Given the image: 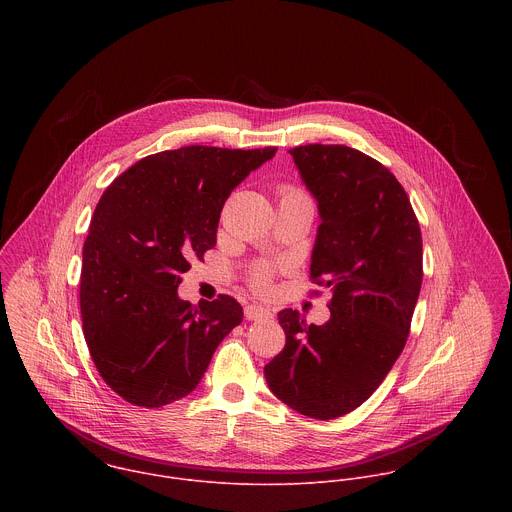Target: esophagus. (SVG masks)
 I'll list each match as a JSON object with an SVG mask.
<instances>
[{
	"instance_id": "obj_1",
	"label": "esophagus",
	"mask_w": 512,
	"mask_h": 512,
	"mask_svg": "<svg viewBox=\"0 0 512 512\" xmlns=\"http://www.w3.org/2000/svg\"><path fill=\"white\" fill-rule=\"evenodd\" d=\"M244 315H246L248 321H260V319H268L272 313H270V309H266L258 303H250V305H246Z\"/></svg>"
}]
</instances>
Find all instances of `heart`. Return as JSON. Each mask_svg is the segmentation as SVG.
<instances>
[{
    "mask_svg": "<svg viewBox=\"0 0 512 512\" xmlns=\"http://www.w3.org/2000/svg\"><path fill=\"white\" fill-rule=\"evenodd\" d=\"M295 195H305V193H301V191L295 189V187H286L284 193H282V197H295ZM270 278H272V266H268V264H256V266L252 268V286H254L258 292L268 290Z\"/></svg>",
    "mask_w": 512,
    "mask_h": 512,
    "instance_id": "obj_1",
    "label": "heart"
}]
</instances>
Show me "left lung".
I'll list each match as a JSON object with an SVG mask.
<instances>
[{
    "label": "left lung",
    "mask_w": 512,
    "mask_h": 512,
    "mask_svg": "<svg viewBox=\"0 0 512 512\" xmlns=\"http://www.w3.org/2000/svg\"><path fill=\"white\" fill-rule=\"evenodd\" d=\"M317 201L309 274L331 288V317L307 325L284 309V351L264 366L270 390L295 412L333 420L359 408L400 357L422 288V232L398 179L347 146L290 149Z\"/></svg>",
    "instance_id": "8db88e82"
}]
</instances>
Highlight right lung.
Listing matches in <instances>:
<instances>
[{
	"instance_id": "right-lung-1",
	"label": "right lung",
	"mask_w": 512,
	"mask_h": 512,
	"mask_svg": "<svg viewBox=\"0 0 512 512\" xmlns=\"http://www.w3.org/2000/svg\"><path fill=\"white\" fill-rule=\"evenodd\" d=\"M276 151H159L100 197L82 248V331L100 376L126 402L159 408L191 394L240 325L234 297L193 305L177 288L189 260L217 244L228 195Z\"/></svg>"
}]
</instances>
